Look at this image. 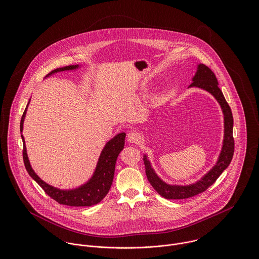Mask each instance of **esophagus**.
<instances>
[{"label":"esophagus","instance_id":"1","mask_svg":"<svg viewBox=\"0 0 259 259\" xmlns=\"http://www.w3.org/2000/svg\"><path fill=\"white\" fill-rule=\"evenodd\" d=\"M141 141V135L136 133V132H131L127 135V142L132 143V144H139V142Z\"/></svg>","mask_w":259,"mask_h":259}]
</instances>
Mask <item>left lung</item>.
Listing matches in <instances>:
<instances>
[{"mask_svg": "<svg viewBox=\"0 0 259 259\" xmlns=\"http://www.w3.org/2000/svg\"><path fill=\"white\" fill-rule=\"evenodd\" d=\"M196 87L209 92L220 103L224 114V140L222 152L217 164L198 182L193 185H169L163 183L153 171L147 155L144 161L146 165V174L149 184L164 198L166 199H185L194 196L205 191L210 185H213L223 170L229 165L234 152V139H233V116L229 105L219 88V81L214 73L205 65H198L196 74L192 78L189 88Z\"/></svg>", "mask_w": 259, "mask_h": 259, "instance_id": "obj_1", "label": "left lung"}]
</instances>
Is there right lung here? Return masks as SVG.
<instances>
[{
	"label": "right lung",
	"instance_id": "right-lung-1",
	"mask_svg": "<svg viewBox=\"0 0 259 259\" xmlns=\"http://www.w3.org/2000/svg\"><path fill=\"white\" fill-rule=\"evenodd\" d=\"M78 66H68L64 67L61 69H56L52 71L51 73L47 74V76L51 74L58 73V72H64V71H69V70H74ZM28 108V106H27ZM27 108L24 111L22 118H21V124H20V131L21 133L23 132V124H24V118L26 115V111ZM124 138L125 134L121 133L115 136L112 140H111L106 147L103 149L101 156L99 158V162L96 168V171L93 176V178L90 180L89 183L85 185L72 189V190H61L56 187H53L51 185L46 184L42 182L33 168L31 167L28 155H27V150H26V146H25V140L22 135V140H23V158H24V163L26 166V169L28 174L37 182V185H39L44 191L52 197L54 200L59 202L60 204L64 205H69V206H91L94 204L99 203L104 199V197L108 194L110 188H111L112 180H113V175H114V167H115V161L116 158L119 154V152L122 150L124 147Z\"/></svg>",
	"mask_w": 259,
	"mask_h": 259
}]
</instances>
